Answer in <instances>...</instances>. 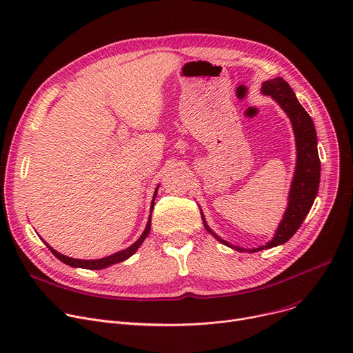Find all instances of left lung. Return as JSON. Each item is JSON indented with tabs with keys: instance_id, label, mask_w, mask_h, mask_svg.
<instances>
[{
	"instance_id": "1",
	"label": "left lung",
	"mask_w": 353,
	"mask_h": 353,
	"mask_svg": "<svg viewBox=\"0 0 353 353\" xmlns=\"http://www.w3.org/2000/svg\"><path fill=\"white\" fill-rule=\"evenodd\" d=\"M261 93L273 97L290 117L295 134L296 147V164L288 194V206L285 209L280 226L276 230L274 237L271 239L267 245L250 250L233 246L229 241L221 239L218 234L210 230L203 218V213L201 212L205 229L216 240H219L222 245L229 246L237 252L249 253L284 245L285 241H288L294 236V233L300 229L316 198L321 176V161L316 150V131L314 127V121L311 116L305 112V108L295 97V93L292 92L290 85L283 77H274L263 83Z\"/></svg>"
}]
</instances>
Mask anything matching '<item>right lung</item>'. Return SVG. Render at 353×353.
I'll return each instance as SVG.
<instances>
[{"instance_id": "right-lung-1", "label": "right lung", "mask_w": 353, "mask_h": 353, "mask_svg": "<svg viewBox=\"0 0 353 353\" xmlns=\"http://www.w3.org/2000/svg\"><path fill=\"white\" fill-rule=\"evenodd\" d=\"M158 189V188H157ZM157 189L154 192V198H152V203H151V212H152V208H154V201H155V196H157ZM150 229H151V214L148 218V222H147V226L143 232V234L140 236V239L134 243V245H131L130 248H127L125 250H121V252H117L112 256H107L104 259H99V260H79V259H72V257H68V256H63L61 253H58L57 250H53L49 245H46V241H43L46 248L52 252V254L58 257L61 261H63L65 264L70 265V267H79V268H89V270H101V268H105L108 265L112 264H116V263H120V261H124L127 260L130 256H132L135 252H137V249L143 245V241L145 240V237L148 236L150 233Z\"/></svg>"}]
</instances>
